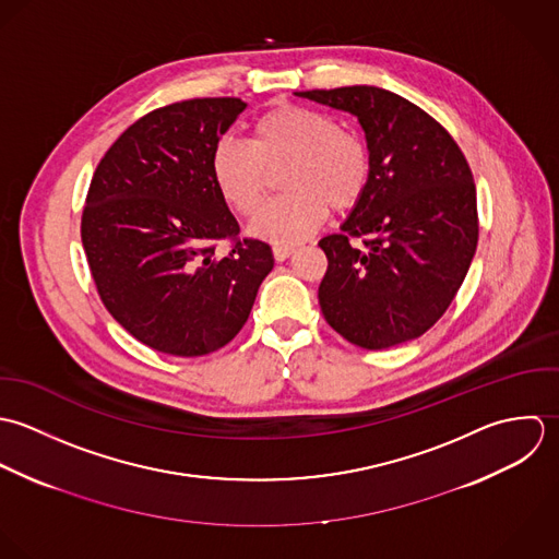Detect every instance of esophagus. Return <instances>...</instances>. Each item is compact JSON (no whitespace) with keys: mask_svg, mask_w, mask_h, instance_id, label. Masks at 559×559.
Returning a JSON list of instances; mask_svg holds the SVG:
<instances>
[{"mask_svg":"<svg viewBox=\"0 0 559 559\" xmlns=\"http://www.w3.org/2000/svg\"><path fill=\"white\" fill-rule=\"evenodd\" d=\"M294 250H296L294 246H274V248H272V252H274V259H276V261H285V259H289V257L294 254Z\"/></svg>","mask_w":559,"mask_h":559,"instance_id":"34e87169","label":"esophagus"}]
</instances>
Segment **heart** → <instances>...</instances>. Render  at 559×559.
<instances>
[{
	"mask_svg": "<svg viewBox=\"0 0 559 559\" xmlns=\"http://www.w3.org/2000/svg\"><path fill=\"white\" fill-rule=\"evenodd\" d=\"M285 197L267 203L252 221V233L276 246L311 237L331 214L360 203L371 177L367 144L336 127L329 114L283 104L252 122L250 142L223 138L212 153V177L224 201L252 216L283 170Z\"/></svg>",
	"mask_w": 559,
	"mask_h": 559,
	"instance_id": "heart-1",
	"label": "heart"
}]
</instances>
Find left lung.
<instances>
[{"instance_id": "1", "label": "left lung", "mask_w": 559, "mask_h": 559, "mask_svg": "<svg viewBox=\"0 0 559 559\" xmlns=\"http://www.w3.org/2000/svg\"><path fill=\"white\" fill-rule=\"evenodd\" d=\"M298 97L356 116L371 159L365 197L341 233L320 239L326 322L365 349L424 335L455 298L477 248L475 183L460 146L430 114L384 88ZM354 236L362 247L350 243Z\"/></svg>"}]
</instances>
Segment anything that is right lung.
Instances as JSON below:
<instances>
[{
  "label": "right lung",
  "instance_id": "right-lung-1",
  "mask_svg": "<svg viewBox=\"0 0 559 559\" xmlns=\"http://www.w3.org/2000/svg\"><path fill=\"white\" fill-rule=\"evenodd\" d=\"M235 97L188 99L127 127L99 162L82 243L102 302L144 345L173 356L224 347L246 324L272 248L239 239L212 153L243 112ZM231 239L226 255L215 252Z\"/></svg>",
  "mask_w": 559,
  "mask_h": 559
}]
</instances>
